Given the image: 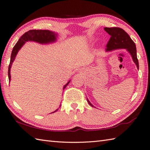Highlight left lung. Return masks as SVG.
Listing matches in <instances>:
<instances>
[{"instance_id": "8db88e82", "label": "left lung", "mask_w": 150, "mask_h": 150, "mask_svg": "<svg viewBox=\"0 0 150 150\" xmlns=\"http://www.w3.org/2000/svg\"><path fill=\"white\" fill-rule=\"evenodd\" d=\"M106 32L110 36L106 45V51H111L119 48H125L129 52L134 63L139 69V62L137 57V50L135 43L125 31L119 27H105ZM87 101L91 107H94L87 98Z\"/></svg>"}]
</instances>
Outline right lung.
<instances>
[{
  "label": "right lung",
  "instance_id": "1",
  "mask_svg": "<svg viewBox=\"0 0 150 150\" xmlns=\"http://www.w3.org/2000/svg\"><path fill=\"white\" fill-rule=\"evenodd\" d=\"M57 36V34L48 30H30L28 31V32L24 33L23 35L21 36L19 40L18 41V42L16 43L15 47H13V49L11 52V60H10L9 68H8L9 82H10V81H11L10 70H11V65L16 56V54H18V52L19 51L20 48H22V47L24 45V43L26 42V41H36V42H38L41 44H47V43H53L54 41H56ZM69 82H70V81H69L67 84L64 85V86L63 87V89L68 86ZM57 110L58 109L55 110L54 112H53L52 113L56 112Z\"/></svg>",
  "mask_w": 150,
  "mask_h": 150
}]
</instances>
